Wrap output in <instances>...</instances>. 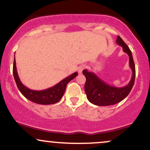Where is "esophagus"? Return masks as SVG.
Masks as SVG:
<instances>
[{
	"label": "esophagus",
	"instance_id": "34e87169",
	"mask_svg": "<svg viewBox=\"0 0 150 150\" xmlns=\"http://www.w3.org/2000/svg\"><path fill=\"white\" fill-rule=\"evenodd\" d=\"M85 68H86V65H81L79 66V67L78 68V72L79 74L82 73L83 70Z\"/></svg>",
	"mask_w": 150,
	"mask_h": 150
}]
</instances>
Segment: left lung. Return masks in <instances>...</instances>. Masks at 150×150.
<instances>
[{
	"instance_id": "8db88e82",
	"label": "left lung",
	"mask_w": 150,
	"mask_h": 150,
	"mask_svg": "<svg viewBox=\"0 0 150 150\" xmlns=\"http://www.w3.org/2000/svg\"><path fill=\"white\" fill-rule=\"evenodd\" d=\"M116 42L118 45L122 47L124 52L129 55V66L132 71V79L126 86L117 88L106 83L93 72L84 69L83 74L86 78L85 92L87 98L90 103L97 106H110L120 102L128 96L134 86L136 76V68L132 51L120 36H117Z\"/></svg>"
}]
</instances>
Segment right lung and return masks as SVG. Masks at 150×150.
<instances>
[{
    "instance_id": "obj_1",
    "label": "right lung",
    "mask_w": 150,
    "mask_h": 150,
    "mask_svg": "<svg viewBox=\"0 0 150 150\" xmlns=\"http://www.w3.org/2000/svg\"><path fill=\"white\" fill-rule=\"evenodd\" d=\"M13 75H14V80H15L18 90L26 99L39 104L49 105L53 104L60 100L65 91L67 85L78 75V73L74 72L68 77L64 79L63 80L60 81L54 86L48 89L39 90V91L30 90L24 86L20 81L17 71H16V60L14 58V64H13Z\"/></svg>"
}]
</instances>
